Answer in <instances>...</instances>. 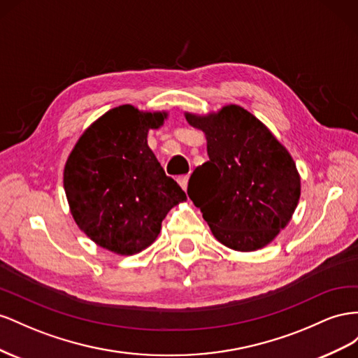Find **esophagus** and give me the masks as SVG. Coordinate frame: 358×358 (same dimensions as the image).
I'll list each match as a JSON object with an SVG mask.
<instances>
[{"mask_svg": "<svg viewBox=\"0 0 358 358\" xmlns=\"http://www.w3.org/2000/svg\"><path fill=\"white\" fill-rule=\"evenodd\" d=\"M177 181H178V185L182 187V190H186L187 189V182H189V176H180L177 178Z\"/></svg>", "mask_w": 358, "mask_h": 358, "instance_id": "1", "label": "esophagus"}]
</instances>
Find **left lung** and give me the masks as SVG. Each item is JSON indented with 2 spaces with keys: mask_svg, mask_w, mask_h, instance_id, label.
I'll return each mask as SVG.
<instances>
[{
  "mask_svg": "<svg viewBox=\"0 0 358 358\" xmlns=\"http://www.w3.org/2000/svg\"><path fill=\"white\" fill-rule=\"evenodd\" d=\"M210 160L193 171L187 195L224 246L258 250L287 227L300 199L295 163L267 126L237 105L196 115Z\"/></svg>",
  "mask_w": 358,
  "mask_h": 358,
  "instance_id": "8db88e82",
  "label": "left lung"
}]
</instances>
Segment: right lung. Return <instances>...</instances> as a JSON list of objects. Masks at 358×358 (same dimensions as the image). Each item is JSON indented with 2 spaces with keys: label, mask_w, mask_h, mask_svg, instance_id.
<instances>
[{
  "label": "right lung",
  "mask_w": 358,
  "mask_h": 358,
  "mask_svg": "<svg viewBox=\"0 0 358 358\" xmlns=\"http://www.w3.org/2000/svg\"><path fill=\"white\" fill-rule=\"evenodd\" d=\"M166 112L121 105L96 120L64 166V190L80 231L100 248L135 255L159 236L162 220L186 193L147 144Z\"/></svg>",
  "instance_id": "right-lung-1"
}]
</instances>
